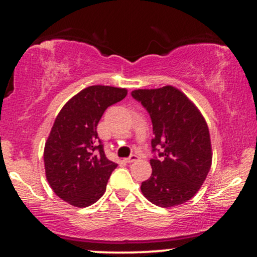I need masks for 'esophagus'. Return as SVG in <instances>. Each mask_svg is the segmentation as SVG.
Wrapping results in <instances>:
<instances>
[{
    "label": "esophagus",
    "instance_id": "esophagus-1",
    "mask_svg": "<svg viewBox=\"0 0 257 257\" xmlns=\"http://www.w3.org/2000/svg\"><path fill=\"white\" fill-rule=\"evenodd\" d=\"M138 159H139V157H138L137 155H132L131 157L125 159V162H126V163H133V162H137Z\"/></svg>",
    "mask_w": 257,
    "mask_h": 257
}]
</instances>
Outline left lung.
<instances>
[{"label":"left lung","instance_id":"obj_1","mask_svg":"<svg viewBox=\"0 0 257 257\" xmlns=\"http://www.w3.org/2000/svg\"><path fill=\"white\" fill-rule=\"evenodd\" d=\"M132 95L151 116L153 151L161 149V158L150 161L152 174L141 184V192L162 208L184 204L202 187L213 161L204 117L188 96L173 85L137 89Z\"/></svg>","mask_w":257,"mask_h":257}]
</instances>
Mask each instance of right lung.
I'll return each instance as SVG.
<instances>
[{
    "label": "right lung",
    "instance_id": "obj_1",
    "mask_svg": "<svg viewBox=\"0 0 257 257\" xmlns=\"http://www.w3.org/2000/svg\"><path fill=\"white\" fill-rule=\"evenodd\" d=\"M126 93L125 88L90 85L58 113L44 145V170L54 193L69 204L85 208L105 193L117 164L106 158L96 125L106 108Z\"/></svg>",
    "mask_w": 257,
    "mask_h": 257
}]
</instances>
